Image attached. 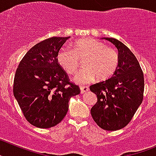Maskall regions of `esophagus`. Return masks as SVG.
<instances>
[{
	"label": "esophagus",
	"instance_id": "esophagus-1",
	"mask_svg": "<svg viewBox=\"0 0 156 156\" xmlns=\"http://www.w3.org/2000/svg\"><path fill=\"white\" fill-rule=\"evenodd\" d=\"M88 90H89V87H88V86H80L81 93H83V92H87Z\"/></svg>",
	"mask_w": 156,
	"mask_h": 156
}]
</instances>
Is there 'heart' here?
<instances>
[{
  "label": "heart",
  "mask_w": 156,
  "mask_h": 156,
  "mask_svg": "<svg viewBox=\"0 0 156 156\" xmlns=\"http://www.w3.org/2000/svg\"><path fill=\"white\" fill-rule=\"evenodd\" d=\"M61 68L69 75L75 74L83 60V68L74 80L80 83H86L97 78L106 80L116 72L119 64V53L115 48L92 38L78 40L73 44V50L61 48L56 55Z\"/></svg>",
  "instance_id": "b5f03b06"
}]
</instances>
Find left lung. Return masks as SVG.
<instances>
[{
    "label": "left lung",
    "mask_w": 156,
    "mask_h": 156,
    "mask_svg": "<svg viewBox=\"0 0 156 156\" xmlns=\"http://www.w3.org/2000/svg\"><path fill=\"white\" fill-rule=\"evenodd\" d=\"M117 48L119 64L112 76L90 86L97 96L91 108L94 121L102 129L116 131L127 126L142 104L144 73L131 50L115 38L104 37Z\"/></svg>",
    "instance_id": "obj_1"
}]
</instances>
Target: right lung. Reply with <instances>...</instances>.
Masks as SVG:
<instances>
[{"label":"right lung","mask_w":156,"mask_h":156,"mask_svg":"<svg viewBox=\"0 0 156 156\" xmlns=\"http://www.w3.org/2000/svg\"><path fill=\"white\" fill-rule=\"evenodd\" d=\"M69 37H54L37 44L16 71L13 95L27 121L35 127L49 128L62 121L70 98L80 93L56 60Z\"/></svg>","instance_id":"obj_1"}]
</instances>
